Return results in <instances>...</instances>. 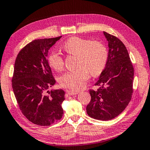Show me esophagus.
I'll list each match as a JSON object with an SVG mask.
<instances>
[{"label": "esophagus", "instance_id": "34e87169", "mask_svg": "<svg viewBox=\"0 0 150 150\" xmlns=\"http://www.w3.org/2000/svg\"><path fill=\"white\" fill-rule=\"evenodd\" d=\"M67 93L68 95H69V96H74V95H77L78 93H79V92H78V91H69V90L67 91Z\"/></svg>", "mask_w": 150, "mask_h": 150}]
</instances>
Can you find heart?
Returning <instances> with one entry per match:
<instances>
[{
	"instance_id": "obj_1",
	"label": "heart",
	"mask_w": 150,
	"mask_h": 150,
	"mask_svg": "<svg viewBox=\"0 0 150 150\" xmlns=\"http://www.w3.org/2000/svg\"><path fill=\"white\" fill-rule=\"evenodd\" d=\"M62 49L67 53L77 55L78 68L66 71L59 78L61 86L72 91L82 89L90 73L93 76L99 75L106 65L108 52L105 45L99 41L73 37L65 41ZM48 60L54 69L60 71L63 68V58L57 52H52Z\"/></svg>"
}]
</instances>
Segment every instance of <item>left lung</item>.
I'll return each instance as SVG.
<instances>
[{"mask_svg":"<svg viewBox=\"0 0 150 150\" xmlns=\"http://www.w3.org/2000/svg\"><path fill=\"white\" fill-rule=\"evenodd\" d=\"M108 41L109 52L105 67L90 89L91 99L86 110L89 117L108 121L124 110L132 99L134 69L124 44L113 35L103 32Z\"/></svg>","mask_w":150,"mask_h":150,"instance_id":"8db88e82","label":"left lung"}]
</instances>
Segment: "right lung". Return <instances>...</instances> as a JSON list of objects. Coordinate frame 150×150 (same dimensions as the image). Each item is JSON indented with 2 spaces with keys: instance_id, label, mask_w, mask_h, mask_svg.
<instances>
[{
  "instance_id": "right-lung-1",
  "label": "right lung",
  "mask_w": 150,
  "mask_h": 150,
  "mask_svg": "<svg viewBox=\"0 0 150 150\" xmlns=\"http://www.w3.org/2000/svg\"><path fill=\"white\" fill-rule=\"evenodd\" d=\"M61 37L34 40L21 50L15 60L12 78L14 94L23 115L38 125L49 126L63 117L65 91L51 90L46 95L55 84L48 52Z\"/></svg>"
}]
</instances>
